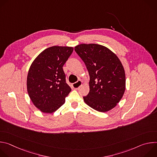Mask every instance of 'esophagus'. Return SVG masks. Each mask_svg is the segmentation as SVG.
Wrapping results in <instances>:
<instances>
[{
  "instance_id": "obj_1",
  "label": "esophagus",
  "mask_w": 157,
  "mask_h": 157,
  "mask_svg": "<svg viewBox=\"0 0 157 157\" xmlns=\"http://www.w3.org/2000/svg\"><path fill=\"white\" fill-rule=\"evenodd\" d=\"M82 84V81L81 80H78L77 82L73 84V87L75 89H78Z\"/></svg>"
}]
</instances>
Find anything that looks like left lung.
<instances>
[{
  "label": "left lung",
  "mask_w": 157,
  "mask_h": 157,
  "mask_svg": "<svg viewBox=\"0 0 157 157\" xmlns=\"http://www.w3.org/2000/svg\"><path fill=\"white\" fill-rule=\"evenodd\" d=\"M88 71L89 93L83 97L93 109L104 113L122 99L125 89V75L118 57L98 44H81L75 48Z\"/></svg>",
  "instance_id": "left-lung-1"
}]
</instances>
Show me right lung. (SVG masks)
<instances>
[{
  "instance_id": "right-lung-1",
  "label": "right lung",
  "mask_w": 157,
  "mask_h": 157,
  "mask_svg": "<svg viewBox=\"0 0 157 157\" xmlns=\"http://www.w3.org/2000/svg\"><path fill=\"white\" fill-rule=\"evenodd\" d=\"M73 48L54 46L33 61L27 76V91L33 104L44 113H52L65 102L71 89L66 83L63 66Z\"/></svg>"
}]
</instances>
